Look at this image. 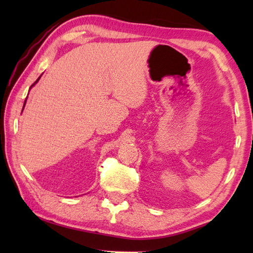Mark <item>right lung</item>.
Here are the masks:
<instances>
[{
	"mask_svg": "<svg viewBox=\"0 0 253 253\" xmlns=\"http://www.w3.org/2000/svg\"><path fill=\"white\" fill-rule=\"evenodd\" d=\"M39 79H40V77H39V78H38V80H39ZM38 80H37V81H36V83H34V84H33L32 85H34V84H36L38 83ZM32 85H31V87H32ZM24 105H25V101H24ZM23 107H24V106H23Z\"/></svg>",
	"mask_w": 253,
	"mask_h": 253,
	"instance_id": "right-lung-1",
	"label": "right lung"
}]
</instances>
